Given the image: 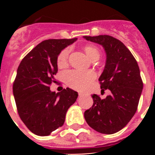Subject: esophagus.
I'll return each mask as SVG.
<instances>
[{
  "label": "esophagus",
  "mask_w": 155,
  "mask_h": 155,
  "mask_svg": "<svg viewBox=\"0 0 155 155\" xmlns=\"http://www.w3.org/2000/svg\"><path fill=\"white\" fill-rule=\"evenodd\" d=\"M79 97H81V96H83V95H84V94H83V93L82 92H79Z\"/></svg>",
  "instance_id": "1"
}]
</instances>
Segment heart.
I'll list each match as a JSON object with an SVG mask.
<instances>
[{
	"label": "heart",
	"mask_w": 155,
	"mask_h": 155,
	"mask_svg": "<svg viewBox=\"0 0 155 155\" xmlns=\"http://www.w3.org/2000/svg\"><path fill=\"white\" fill-rule=\"evenodd\" d=\"M84 51L90 60L98 59L100 53L96 47L92 46H87L84 48ZM69 50L66 49L63 50L57 59V64L59 66H64L68 61ZM95 78V74L91 71H71L64 74V79L67 84L70 87L77 90H84L91 83Z\"/></svg>",
	"instance_id": "obj_1"
}]
</instances>
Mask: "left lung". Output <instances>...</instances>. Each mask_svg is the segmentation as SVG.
Masks as SVG:
<instances>
[{"label":"left lung","mask_w":155,"mask_h":155,"mask_svg":"<svg viewBox=\"0 0 155 155\" xmlns=\"http://www.w3.org/2000/svg\"><path fill=\"white\" fill-rule=\"evenodd\" d=\"M83 38L105 50L106 61L98 81L102 91H111L103 99L92 94L93 105L84 112V119L97 132L115 134L127 126L137 109L143 89L139 67L121 41L107 35Z\"/></svg>","instance_id":"1"}]
</instances>
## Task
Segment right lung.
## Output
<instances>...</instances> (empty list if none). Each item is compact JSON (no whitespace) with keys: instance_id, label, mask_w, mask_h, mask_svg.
Masks as SVG:
<instances>
[{"instance_id":"1","label":"right lung","mask_w":155,"mask_h":155,"mask_svg":"<svg viewBox=\"0 0 155 155\" xmlns=\"http://www.w3.org/2000/svg\"><path fill=\"white\" fill-rule=\"evenodd\" d=\"M77 39L43 41L24 57L18 68L13 84L18 113L35 135L49 136L62 127L68 109L78 98V92L69 87L58 93L50 88L55 81L60 53Z\"/></svg>"}]
</instances>
